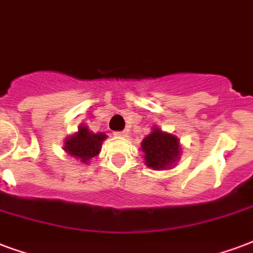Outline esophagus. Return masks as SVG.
I'll use <instances>...</instances> for the list:
<instances>
[{
	"mask_svg": "<svg viewBox=\"0 0 253 253\" xmlns=\"http://www.w3.org/2000/svg\"><path fill=\"white\" fill-rule=\"evenodd\" d=\"M115 136H116V137H120V138H125V137H128V132H126V130L115 132Z\"/></svg>",
	"mask_w": 253,
	"mask_h": 253,
	"instance_id": "34e87169",
	"label": "esophagus"
}]
</instances>
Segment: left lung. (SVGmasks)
I'll use <instances>...</instances> for the list:
<instances>
[{"label": "left lung", "mask_w": 253, "mask_h": 253, "mask_svg": "<svg viewBox=\"0 0 253 253\" xmlns=\"http://www.w3.org/2000/svg\"><path fill=\"white\" fill-rule=\"evenodd\" d=\"M141 151L147 167L156 170L169 169L180 159L181 147L176 136L153 128L151 134L142 140Z\"/></svg>", "instance_id": "8db88e82"}]
</instances>
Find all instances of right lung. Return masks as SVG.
Instances as JSON below:
<instances>
[{
    "label": "right lung",
    "mask_w": 253,
    "mask_h": 253,
    "mask_svg": "<svg viewBox=\"0 0 253 253\" xmlns=\"http://www.w3.org/2000/svg\"><path fill=\"white\" fill-rule=\"evenodd\" d=\"M106 138L105 133H93L88 126L81 125L79 132L72 134L65 140L64 151L68 152L70 156L79 159L81 163L88 164L89 160L97 156L101 151L102 141Z\"/></svg>",
    "instance_id": "right-lung-1"
}]
</instances>
